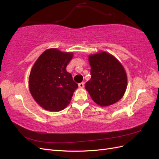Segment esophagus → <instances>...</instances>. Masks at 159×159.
Wrapping results in <instances>:
<instances>
[{
    "instance_id": "1",
    "label": "esophagus",
    "mask_w": 159,
    "mask_h": 159,
    "mask_svg": "<svg viewBox=\"0 0 159 159\" xmlns=\"http://www.w3.org/2000/svg\"><path fill=\"white\" fill-rule=\"evenodd\" d=\"M79 87L80 88H83L84 87V83H80L79 84Z\"/></svg>"
}]
</instances>
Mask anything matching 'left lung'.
<instances>
[{"instance_id":"left-lung-1","label":"left lung","mask_w":159,"mask_h":159,"mask_svg":"<svg viewBox=\"0 0 159 159\" xmlns=\"http://www.w3.org/2000/svg\"><path fill=\"white\" fill-rule=\"evenodd\" d=\"M91 79L85 89L97 104L107 107L119 101L127 87V76L116 57L106 52L91 55Z\"/></svg>"}]
</instances>
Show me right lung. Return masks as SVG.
Here are the masks:
<instances>
[{
	"instance_id": "right-lung-1",
	"label": "right lung",
	"mask_w": 159,
	"mask_h": 159,
	"mask_svg": "<svg viewBox=\"0 0 159 159\" xmlns=\"http://www.w3.org/2000/svg\"><path fill=\"white\" fill-rule=\"evenodd\" d=\"M73 53L56 48L43 52L33 65L29 79L32 96L39 105L50 111H61L70 102L78 85L66 67Z\"/></svg>"
}]
</instances>
